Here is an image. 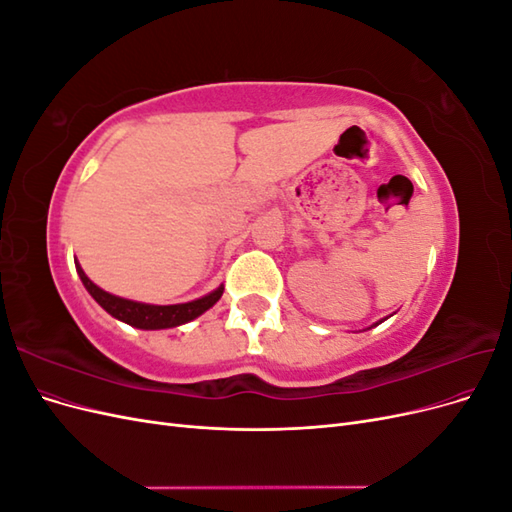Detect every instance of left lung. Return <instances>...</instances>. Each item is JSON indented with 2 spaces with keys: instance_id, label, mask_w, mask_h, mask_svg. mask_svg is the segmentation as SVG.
<instances>
[{
  "instance_id": "obj_1",
  "label": "left lung",
  "mask_w": 512,
  "mask_h": 512,
  "mask_svg": "<svg viewBox=\"0 0 512 512\" xmlns=\"http://www.w3.org/2000/svg\"><path fill=\"white\" fill-rule=\"evenodd\" d=\"M380 322H382V320H380Z\"/></svg>"
}]
</instances>
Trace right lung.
<instances>
[{
    "label": "right lung",
    "instance_id": "1",
    "mask_svg": "<svg viewBox=\"0 0 512 512\" xmlns=\"http://www.w3.org/2000/svg\"><path fill=\"white\" fill-rule=\"evenodd\" d=\"M76 273H79L81 282L87 288V292L96 299V303L100 307L106 309L108 314H111L117 320H121V322L130 324V327L147 329V331H153V329H173V327H179V324H185V322L198 318L200 314H205L209 307H213L215 303H218L220 297H222V292H224V288L220 286L218 290L209 292L207 297L190 301V303L149 305V303H138V301H130V299H121V297H115V294H111V292L98 288L85 275V271L81 269L79 262H76Z\"/></svg>",
    "mask_w": 512,
    "mask_h": 512
}]
</instances>
